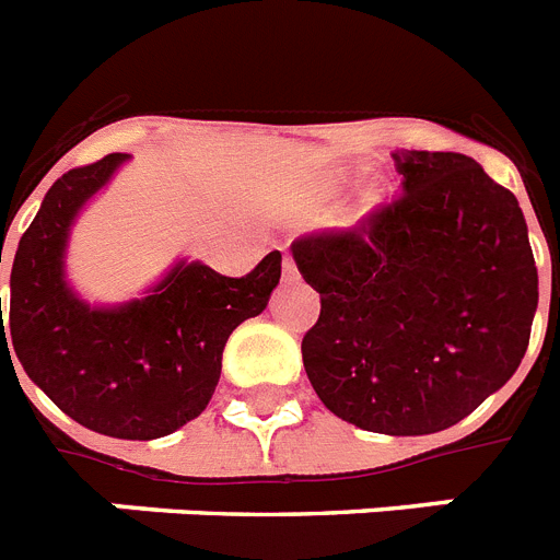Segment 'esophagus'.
Returning <instances> with one entry per match:
<instances>
[{
	"mask_svg": "<svg viewBox=\"0 0 560 560\" xmlns=\"http://www.w3.org/2000/svg\"><path fill=\"white\" fill-rule=\"evenodd\" d=\"M299 272H295V265H293V258H284V279L293 281Z\"/></svg>",
	"mask_w": 560,
	"mask_h": 560,
	"instance_id": "esophagus-1",
	"label": "esophagus"
}]
</instances>
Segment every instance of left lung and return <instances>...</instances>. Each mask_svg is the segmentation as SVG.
Instances as JSON below:
<instances>
[{"label": "left lung", "instance_id": "8db88e82", "mask_svg": "<svg viewBox=\"0 0 560 560\" xmlns=\"http://www.w3.org/2000/svg\"><path fill=\"white\" fill-rule=\"evenodd\" d=\"M402 198L348 233L293 244L322 299L302 359L327 411L417 438L452 429L512 380L538 311L517 198L457 152H394Z\"/></svg>", "mask_w": 560, "mask_h": 560}]
</instances>
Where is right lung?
<instances>
[{
	"label": "right lung",
	"mask_w": 560,
	"mask_h": 560,
	"mask_svg": "<svg viewBox=\"0 0 560 560\" xmlns=\"http://www.w3.org/2000/svg\"><path fill=\"white\" fill-rule=\"evenodd\" d=\"M126 161L131 154H106L45 192L13 256L8 325L0 299V353L10 359L13 347L11 368L20 359L31 383L85 429L158 440L209 406L226 339L267 307L281 253L272 249L241 279L180 258L140 299L85 302L66 276L71 226Z\"/></svg>",
	"instance_id": "1"
}]
</instances>
